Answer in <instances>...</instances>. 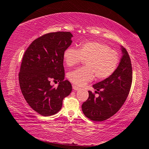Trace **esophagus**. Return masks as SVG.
<instances>
[{
	"instance_id": "obj_1",
	"label": "esophagus",
	"mask_w": 149,
	"mask_h": 149,
	"mask_svg": "<svg viewBox=\"0 0 149 149\" xmlns=\"http://www.w3.org/2000/svg\"><path fill=\"white\" fill-rule=\"evenodd\" d=\"M72 87H73V89H74V91H79L80 89L79 87H76L75 85H72Z\"/></svg>"
}]
</instances>
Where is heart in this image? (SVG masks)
<instances>
[{
    "mask_svg": "<svg viewBox=\"0 0 149 149\" xmlns=\"http://www.w3.org/2000/svg\"><path fill=\"white\" fill-rule=\"evenodd\" d=\"M63 58L68 66H73L86 60L85 67L79 68L68 74V78L79 86H83L93 79H104L113 74L119 63V55L107 45L97 41H87L78 49L67 48Z\"/></svg>",
    "mask_w": 149,
    "mask_h": 149,
    "instance_id": "obj_1",
    "label": "heart"
}]
</instances>
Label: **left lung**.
Here are the masks:
<instances>
[{"instance_id":"obj_1","label":"left lung","mask_w":149,"mask_h":149,"mask_svg":"<svg viewBox=\"0 0 149 149\" xmlns=\"http://www.w3.org/2000/svg\"><path fill=\"white\" fill-rule=\"evenodd\" d=\"M122 56L113 74L93 85L95 93L89 91V98L82 104L86 117L96 122H102L114 116L124 104L132 86V62L127 50L121 46Z\"/></svg>"}]
</instances>
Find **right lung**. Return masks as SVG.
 <instances>
[{
  "label": "right lung",
  "mask_w": 149,
  "mask_h": 149,
  "mask_svg": "<svg viewBox=\"0 0 149 149\" xmlns=\"http://www.w3.org/2000/svg\"><path fill=\"white\" fill-rule=\"evenodd\" d=\"M70 32L49 33L31 42L22 59L19 83L24 99L33 110L44 116L56 114L62 100L72 92L64 79L63 54L72 44ZM58 81L54 88L50 81Z\"/></svg>",
  "instance_id": "add662e5"
}]
</instances>
